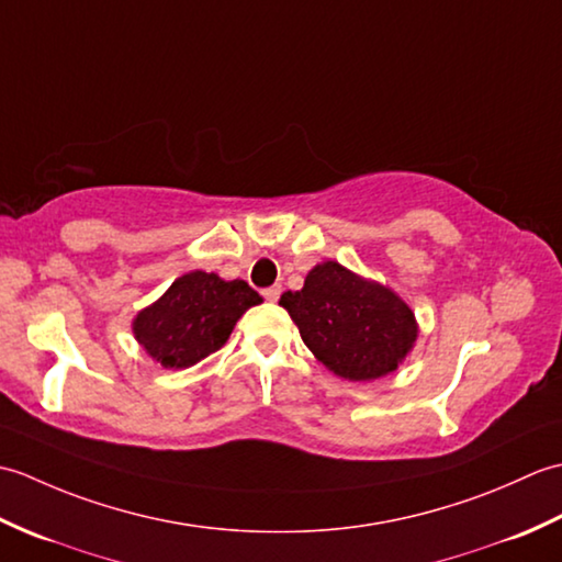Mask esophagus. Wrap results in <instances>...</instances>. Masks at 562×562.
Returning <instances> with one entry per match:
<instances>
[{
	"instance_id": "obj_1",
	"label": "esophagus",
	"mask_w": 562,
	"mask_h": 562,
	"mask_svg": "<svg viewBox=\"0 0 562 562\" xmlns=\"http://www.w3.org/2000/svg\"><path fill=\"white\" fill-rule=\"evenodd\" d=\"M280 292H282V288L280 284H272V288H268V290H262V296H266L268 302H278L280 300Z\"/></svg>"
}]
</instances>
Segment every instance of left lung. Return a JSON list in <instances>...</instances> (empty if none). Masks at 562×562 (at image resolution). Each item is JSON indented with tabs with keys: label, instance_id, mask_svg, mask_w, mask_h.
Instances as JSON below:
<instances>
[{
	"label": "left lung",
	"instance_id": "left-lung-1",
	"mask_svg": "<svg viewBox=\"0 0 562 562\" xmlns=\"http://www.w3.org/2000/svg\"><path fill=\"white\" fill-rule=\"evenodd\" d=\"M280 304L316 360L350 381L386 376L417 338L415 314L396 292L336 260L316 266L306 274L304 288L284 292Z\"/></svg>",
	"mask_w": 562,
	"mask_h": 562
}]
</instances>
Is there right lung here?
Instances as JSON below:
<instances>
[{"label": "right lung", "mask_w": 562, "mask_h": 562, "mask_svg": "<svg viewBox=\"0 0 562 562\" xmlns=\"http://www.w3.org/2000/svg\"><path fill=\"white\" fill-rule=\"evenodd\" d=\"M260 294L244 280L226 282L220 274L193 270L178 278L151 306L133 321V333L149 357L169 369H186L217 352L236 321Z\"/></svg>", "instance_id": "obj_1"}]
</instances>
